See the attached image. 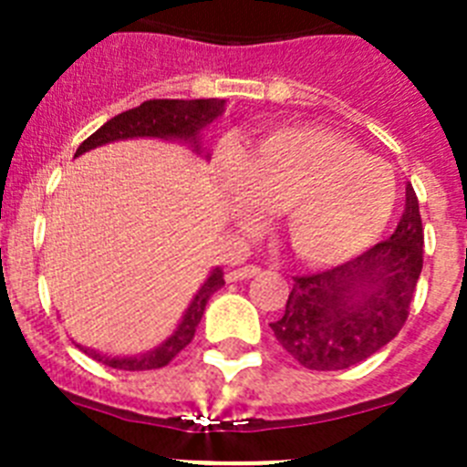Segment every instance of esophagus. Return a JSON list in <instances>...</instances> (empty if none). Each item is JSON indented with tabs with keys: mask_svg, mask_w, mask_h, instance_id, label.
Returning <instances> with one entry per match:
<instances>
[{
	"mask_svg": "<svg viewBox=\"0 0 467 467\" xmlns=\"http://www.w3.org/2000/svg\"><path fill=\"white\" fill-rule=\"evenodd\" d=\"M262 272L260 265H245V267H238V269H231L229 275H226V279L229 281H243V279H253V276H257Z\"/></svg>",
	"mask_w": 467,
	"mask_h": 467,
	"instance_id": "esophagus-1",
	"label": "esophagus"
}]
</instances>
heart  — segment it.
Instances as JSON below:
<instances>
[{
    "label": "heart",
    "mask_w": 467,
    "mask_h": 467,
    "mask_svg": "<svg viewBox=\"0 0 467 467\" xmlns=\"http://www.w3.org/2000/svg\"><path fill=\"white\" fill-rule=\"evenodd\" d=\"M238 202L284 212L291 248L310 262L356 255L387 226L396 205L389 164L322 129H281L243 161L222 160Z\"/></svg>",
    "instance_id": "obj_1"
}]
</instances>
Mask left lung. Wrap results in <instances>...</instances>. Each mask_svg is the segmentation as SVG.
<instances>
[{
    "label": "left lung",
    "instance_id": "obj_1",
    "mask_svg": "<svg viewBox=\"0 0 467 467\" xmlns=\"http://www.w3.org/2000/svg\"><path fill=\"white\" fill-rule=\"evenodd\" d=\"M422 245L418 195L408 186L406 210L387 241L344 265L294 276L284 317L269 325L276 341L303 368L319 372L375 356L406 325Z\"/></svg>",
    "mask_w": 467,
    "mask_h": 467
}]
</instances>
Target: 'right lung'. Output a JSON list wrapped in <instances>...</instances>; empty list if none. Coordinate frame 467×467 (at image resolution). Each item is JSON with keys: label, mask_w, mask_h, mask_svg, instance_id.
Instances as JSON below:
<instances>
[{"label": "right lung", "mask_w": 467, "mask_h": 467, "mask_svg": "<svg viewBox=\"0 0 467 467\" xmlns=\"http://www.w3.org/2000/svg\"><path fill=\"white\" fill-rule=\"evenodd\" d=\"M222 111H224V99H148L140 107H133V109L121 111L119 117L109 119L102 129H98L90 138L80 142V148L76 150V157L83 155L86 150L104 145V142L126 140V138L150 136L195 140L198 130L217 117H222ZM222 286H224V272L214 269L210 279L205 281V286L200 288L198 296L192 298L191 307L181 319L179 329L173 331V337L152 353H145L140 358H107L95 353V350H86V353L102 365H107V368L129 369V372L164 368L191 344L200 319H202V312H205L207 300Z\"/></svg>", "instance_id": "obj_1"}]
</instances>
